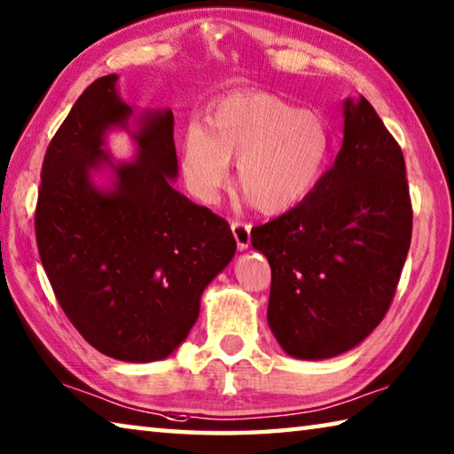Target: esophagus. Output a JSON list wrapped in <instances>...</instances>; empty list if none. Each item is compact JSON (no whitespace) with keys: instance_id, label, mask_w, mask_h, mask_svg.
<instances>
[{"instance_id":"34e87169","label":"esophagus","mask_w":454,"mask_h":454,"mask_svg":"<svg viewBox=\"0 0 454 454\" xmlns=\"http://www.w3.org/2000/svg\"><path fill=\"white\" fill-rule=\"evenodd\" d=\"M232 234L236 238L238 250H248L250 242H252V226L244 224V222H232Z\"/></svg>"}]
</instances>
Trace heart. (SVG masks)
<instances>
[{
    "instance_id": "b5f03b06",
    "label": "heart",
    "mask_w": 454,
    "mask_h": 454,
    "mask_svg": "<svg viewBox=\"0 0 454 454\" xmlns=\"http://www.w3.org/2000/svg\"><path fill=\"white\" fill-rule=\"evenodd\" d=\"M332 130L316 111L268 93H240L194 121L180 141L188 191L212 204L238 160V186L263 214L298 206L313 192L332 156Z\"/></svg>"
}]
</instances>
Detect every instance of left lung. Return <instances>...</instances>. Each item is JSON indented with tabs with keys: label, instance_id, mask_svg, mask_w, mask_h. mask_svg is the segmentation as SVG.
I'll return each instance as SVG.
<instances>
[{
	"label": "left lung",
	"instance_id": "left-lung-1",
	"mask_svg": "<svg viewBox=\"0 0 454 454\" xmlns=\"http://www.w3.org/2000/svg\"><path fill=\"white\" fill-rule=\"evenodd\" d=\"M401 146L361 95L343 101V145L306 200L255 226L271 268L268 324L287 356L349 351L381 324L411 246Z\"/></svg>",
	"mask_w": 454,
	"mask_h": 454
}]
</instances>
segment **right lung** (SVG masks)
I'll return each instance as SVG.
<instances>
[{
  "mask_svg": "<svg viewBox=\"0 0 454 454\" xmlns=\"http://www.w3.org/2000/svg\"><path fill=\"white\" fill-rule=\"evenodd\" d=\"M117 75L90 83L47 148L35 210L39 258L57 301L103 356L168 357L196 324L204 287L234 258L224 218L180 194L170 109L135 114ZM136 121V129L128 121ZM127 129L130 161L106 151ZM110 172V183L94 178Z\"/></svg>",
  "mask_w": 454,
  "mask_h": 454,
  "instance_id": "add662e5",
  "label": "right lung"
}]
</instances>
